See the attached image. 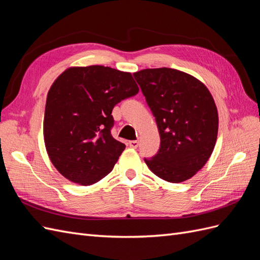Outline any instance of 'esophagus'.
Masks as SVG:
<instances>
[{"mask_svg": "<svg viewBox=\"0 0 260 260\" xmlns=\"http://www.w3.org/2000/svg\"><path fill=\"white\" fill-rule=\"evenodd\" d=\"M129 146L132 147V148H137L139 146V142H138V141H130Z\"/></svg>", "mask_w": 260, "mask_h": 260, "instance_id": "34e87169", "label": "esophagus"}]
</instances>
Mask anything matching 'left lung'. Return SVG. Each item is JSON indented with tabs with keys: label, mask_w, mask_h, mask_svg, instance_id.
Masks as SVG:
<instances>
[{
	"label": "left lung",
	"mask_w": 260,
	"mask_h": 260,
	"mask_svg": "<svg viewBox=\"0 0 260 260\" xmlns=\"http://www.w3.org/2000/svg\"><path fill=\"white\" fill-rule=\"evenodd\" d=\"M156 119L159 151L145 164L171 183L192 178L207 162L218 135V111L207 86L172 68L133 74Z\"/></svg>",
	"instance_id": "1"
}]
</instances>
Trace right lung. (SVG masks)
I'll return each instance as SVG.
<instances>
[{
  "instance_id": "right-lung-1",
  "label": "right lung",
  "mask_w": 260,
  "mask_h": 260,
  "mask_svg": "<svg viewBox=\"0 0 260 260\" xmlns=\"http://www.w3.org/2000/svg\"><path fill=\"white\" fill-rule=\"evenodd\" d=\"M138 92L130 73L100 65L70 67L56 78L46 98L43 137L61 176L91 185L113 170L125 145L111 133L112 111Z\"/></svg>"
}]
</instances>
